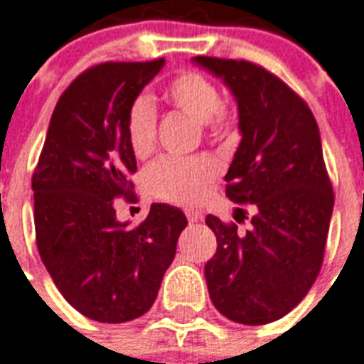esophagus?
Returning a JSON list of instances; mask_svg holds the SVG:
<instances>
[{"mask_svg":"<svg viewBox=\"0 0 364 364\" xmlns=\"http://www.w3.org/2000/svg\"><path fill=\"white\" fill-rule=\"evenodd\" d=\"M185 215H187V219H188V223H198L200 219H202V211H198V210H187L185 211Z\"/></svg>","mask_w":364,"mask_h":364,"instance_id":"1","label":"esophagus"}]
</instances>
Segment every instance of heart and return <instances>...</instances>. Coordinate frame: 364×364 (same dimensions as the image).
<instances>
[{
	"label": "heart",
	"mask_w": 364,
	"mask_h": 364,
	"mask_svg": "<svg viewBox=\"0 0 364 364\" xmlns=\"http://www.w3.org/2000/svg\"><path fill=\"white\" fill-rule=\"evenodd\" d=\"M166 100L179 113L200 122L208 132L225 130L232 111L221 100V92L210 77L200 71H183L166 87ZM126 136L132 153L143 159L154 147L156 137V109L153 100L139 94L132 100L126 113ZM221 176V164L213 156L200 154L188 159L164 156L149 166L145 181L156 198L173 204H198L210 194Z\"/></svg>",
	"instance_id": "heart-1"
}]
</instances>
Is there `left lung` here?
<instances>
[{
	"instance_id": "obj_1",
	"label": "left lung",
	"mask_w": 364,
	"mask_h": 364,
	"mask_svg": "<svg viewBox=\"0 0 364 364\" xmlns=\"http://www.w3.org/2000/svg\"><path fill=\"white\" fill-rule=\"evenodd\" d=\"M194 64L219 77L238 104L242 134L225 176L227 196L253 211L251 227L205 225L217 253L204 272L211 302L242 325H266L287 316L321 270L334 194L323 160L319 128L310 107L270 71L245 60L196 56Z\"/></svg>"
}]
</instances>
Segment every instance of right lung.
I'll return each instance as SVG.
<instances>
[{
  "mask_svg": "<svg viewBox=\"0 0 364 364\" xmlns=\"http://www.w3.org/2000/svg\"><path fill=\"white\" fill-rule=\"evenodd\" d=\"M162 68L164 58L105 62L77 77L54 107L31 177L43 264L64 299L94 321H132L153 306L187 227L185 213L168 204H153L132 228L115 211L137 170L126 113Z\"/></svg>",
  "mask_w": 364,
  "mask_h": 364,
  "instance_id": "1",
  "label": "right lung"
}]
</instances>
